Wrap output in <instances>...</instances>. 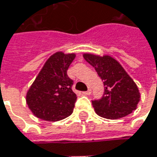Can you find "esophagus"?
Returning a JSON list of instances; mask_svg holds the SVG:
<instances>
[{
  "label": "esophagus",
  "instance_id": "1",
  "mask_svg": "<svg viewBox=\"0 0 157 157\" xmlns=\"http://www.w3.org/2000/svg\"><path fill=\"white\" fill-rule=\"evenodd\" d=\"M82 94L85 95H89L91 94V89H89V90H87V91H84V92H82Z\"/></svg>",
  "mask_w": 157,
  "mask_h": 157
}]
</instances>
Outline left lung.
I'll list each match as a JSON object with an SVG mask.
<instances>
[{"label":"left lung","instance_id":"8db88e82","mask_svg":"<svg viewBox=\"0 0 157 157\" xmlns=\"http://www.w3.org/2000/svg\"><path fill=\"white\" fill-rule=\"evenodd\" d=\"M83 57L95 68L105 86L101 98L92 101L96 114L107 119H118L132 113L140 101V93L121 64L109 56L84 54Z\"/></svg>","mask_w":157,"mask_h":157}]
</instances>
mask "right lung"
Masks as SVG:
<instances>
[{"instance_id":"1","label":"right lung","mask_w":157,"mask_h":157,"mask_svg":"<svg viewBox=\"0 0 157 157\" xmlns=\"http://www.w3.org/2000/svg\"><path fill=\"white\" fill-rule=\"evenodd\" d=\"M75 54L57 52L48 58L29 89L27 104L36 117L56 122L69 116L77 96L72 90L74 82L67 75Z\"/></svg>"}]
</instances>
